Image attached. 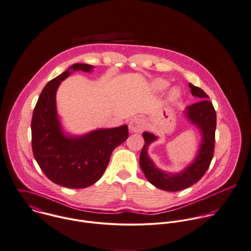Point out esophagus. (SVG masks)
Masks as SVG:
<instances>
[{
  "mask_svg": "<svg viewBox=\"0 0 251 251\" xmlns=\"http://www.w3.org/2000/svg\"><path fill=\"white\" fill-rule=\"evenodd\" d=\"M145 128L144 120L140 117H134L131 119L129 123V129L132 132H141Z\"/></svg>",
  "mask_w": 251,
  "mask_h": 251,
  "instance_id": "34e87169",
  "label": "esophagus"
}]
</instances>
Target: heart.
I'll return each mask as SVG.
<instances>
[{"label":"heart","instance_id":"heart-1","mask_svg":"<svg viewBox=\"0 0 251 251\" xmlns=\"http://www.w3.org/2000/svg\"><path fill=\"white\" fill-rule=\"evenodd\" d=\"M169 86V82L164 80V79H156L152 83V88L156 91H164L167 87ZM180 96V91L177 88L172 89L170 92V99L171 100H176Z\"/></svg>","mask_w":251,"mask_h":251}]
</instances>
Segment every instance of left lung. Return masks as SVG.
<instances>
[{
	"label": "left lung",
	"mask_w": 251,
	"mask_h": 251,
	"mask_svg": "<svg viewBox=\"0 0 251 251\" xmlns=\"http://www.w3.org/2000/svg\"><path fill=\"white\" fill-rule=\"evenodd\" d=\"M193 96L201 99L199 102L189 105L186 108V115L189 120L197 125L202 134L201 148L195 161L180 173L170 174L156 168L148 155V147L157 138L155 135L144 132L145 145L140 155V166L151 184L156 188L168 192L185 190L198 183L205 174L214 154L216 111L209 97L199 87L189 84Z\"/></svg>",
	"instance_id": "8db88e82"
}]
</instances>
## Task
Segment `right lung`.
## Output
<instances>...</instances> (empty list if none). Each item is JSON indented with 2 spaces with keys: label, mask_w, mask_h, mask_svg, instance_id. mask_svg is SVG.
Listing matches in <instances>:
<instances>
[{
  "label": "right lung",
  "mask_w": 251,
  "mask_h": 251,
  "mask_svg": "<svg viewBox=\"0 0 251 251\" xmlns=\"http://www.w3.org/2000/svg\"><path fill=\"white\" fill-rule=\"evenodd\" d=\"M93 66L75 63L50 80L35 105L32 121V151L44 174L54 184L70 189L87 188L100 179L113 150L128 138V127L99 129L81 137L63 134L57 118L55 93L73 71L90 72Z\"/></svg>",
  "instance_id": "1"
}]
</instances>
